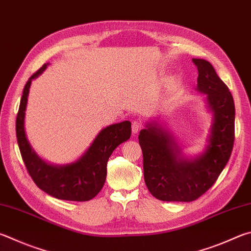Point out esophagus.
<instances>
[{
  "mask_svg": "<svg viewBox=\"0 0 251 251\" xmlns=\"http://www.w3.org/2000/svg\"><path fill=\"white\" fill-rule=\"evenodd\" d=\"M141 127H143L141 122L138 120H135L133 122V124H131V130H133V134H138L139 130L141 129Z\"/></svg>",
  "mask_w": 251,
  "mask_h": 251,
  "instance_id": "esophagus-1",
  "label": "esophagus"
}]
</instances>
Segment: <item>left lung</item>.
Returning a JSON list of instances; mask_svg holds the SVG:
<instances>
[{
	"label": "left lung",
	"mask_w": 251,
	"mask_h": 251,
	"mask_svg": "<svg viewBox=\"0 0 251 251\" xmlns=\"http://www.w3.org/2000/svg\"><path fill=\"white\" fill-rule=\"evenodd\" d=\"M198 68L199 92L206 95L212 125L203 152L185 157L163 123L150 121L138 139L144 156V177L149 192L160 201L192 202L215 183L229 160L235 139V104L227 85L204 59Z\"/></svg>",
	"instance_id": "8db88e82"
}]
</instances>
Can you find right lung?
Here are the masks:
<instances>
[{"mask_svg":"<svg viewBox=\"0 0 251 251\" xmlns=\"http://www.w3.org/2000/svg\"><path fill=\"white\" fill-rule=\"evenodd\" d=\"M40 68L25 84L16 117V137L23 160L36 185L51 197L66 201L84 202L92 200L102 190L106 179L107 160L117 146L128 140L131 123L124 121L103 128L90 147L75 161L67 165H52L40 158L27 139L25 112L31 81L46 70Z\"/></svg>","mask_w":251,"mask_h":251,"instance_id":"add662e5","label":"right lung"}]
</instances>
